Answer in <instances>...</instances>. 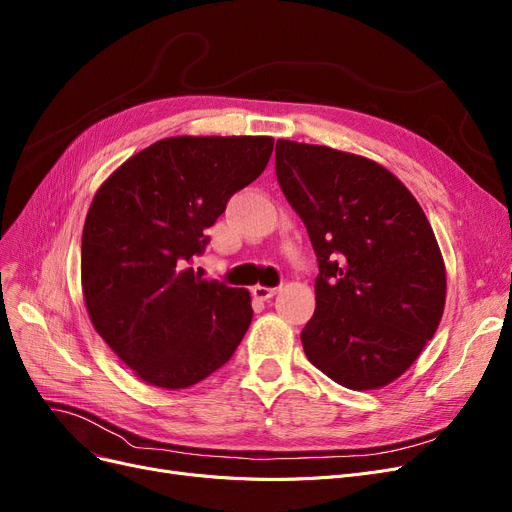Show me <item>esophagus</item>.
I'll return each instance as SVG.
<instances>
[{
  "mask_svg": "<svg viewBox=\"0 0 512 512\" xmlns=\"http://www.w3.org/2000/svg\"><path fill=\"white\" fill-rule=\"evenodd\" d=\"M278 291H280V288H274V286H261V284L253 286V295H255L257 299H261V301L272 299L274 295H278Z\"/></svg>",
  "mask_w": 512,
  "mask_h": 512,
  "instance_id": "esophagus-1",
  "label": "esophagus"
}]
</instances>
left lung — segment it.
I'll use <instances>...</instances> for the list:
<instances>
[{
	"label": "left lung",
	"instance_id": "obj_1",
	"mask_svg": "<svg viewBox=\"0 0 512 512\" xmlns=\"http://www.w3.org/2000/svg\"><path fill=\"white\" fill-rule=\"evenodd\" d=\"M276 175L318 255L307 360L353 389L399 379L433 339L446 265L425 211L383 165L360 154L276 142Z\"/></svg>",
	"mask_w": 512,
	"mask_h": 512
}]
</instances>
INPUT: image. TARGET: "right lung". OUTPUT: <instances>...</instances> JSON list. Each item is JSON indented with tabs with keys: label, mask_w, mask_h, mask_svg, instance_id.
<instances>
[{
	"label": "right lung",
	"mask_w": 512,
	"mask_h": 512,
	"mask_svg": "<svg viewBox=\"0 0 512 512\" xmlns=\"http://www.w3.org/2000/svg\"><path fill=\"white\" fill-rule=\"evenodd\" d=\"M272 150L270 136L165 138L98 188L81 238L83 299L98 335L144 383H201L247 332L249 291L205 280L188 263Z\"/></svg>",
	"instance_id": "add662e5"
}]
</instances>
